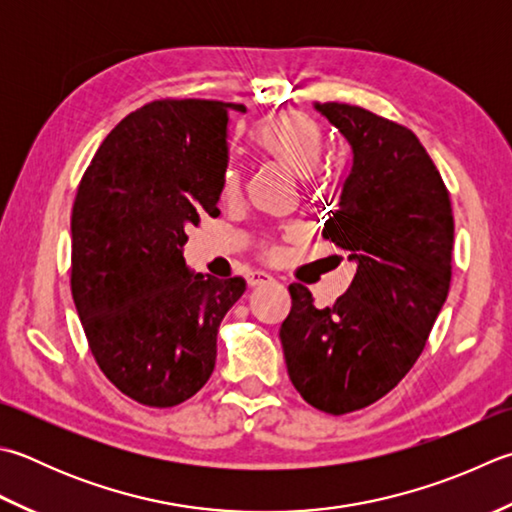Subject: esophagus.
Returning a JSON list of instances; mask_svg holds the SVG:
<instances>
[{
  "label": "esophagus",
  "mask_w": 512,
  "mask_h": 512,
  "mask_svg": "<svg viewBox=\"0 0 512 512\" xmlns=\"http://www.w3.org/2000/svg\"><path fill=\"white\" fill-rule=\"evenodd\" d=\"M270 282H275V279H273V275H268V273H262V270H253V273H250V275H248V286H250V288L264 286V284H270Z\"/></svg>",
  "instance_id": "34e87169"
}]
</instances>
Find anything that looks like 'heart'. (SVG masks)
Here are the masks:
<instances>
[{
	"label": "heart",
	"instance_id": "obj_1",
	"mask_svg": "<svg viewBox=\"0 0 512 512\" xmlns=\"http://www.w3.org/2000/svg\"><path fill=\"white\" fill-rule=\"evenodd\" d=\"M250 142L264 157L275 159L277 164L286 166L297 177H310L319 162V148H322V135L319 128L299 113H277L266 117L250 133ZM242 186V175L235 166H228L222 182L224 197H235ZM273 255V250H266Z\"/></svg>",
	"mask_w": 512,
	"mask_h": 512
}]
</instances>
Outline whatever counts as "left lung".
<instances>
[{"label": "left lung", "mask_w": 512, "mask_h": 512, "mask_svg": "<svg viewBox=\"0 0 512 512\" xmlns=\"http://www.w3.org/2000/svg\"><path fill=\"white\" fill-rule=\"evenodd\" d=\"M315 108L353 150L322 235L357 273L326 308L304 284H290L293 308L279 337L297 393L346 415L390 393L422 355L448 297L455 222L444 179L413 130L362 106Z\"/></svg>", "instance_id": "1"}]
</instances>
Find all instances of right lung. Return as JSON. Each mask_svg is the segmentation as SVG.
Instances as JSON below:
<instances>
[{
  "label": "right lung",
  "mask_w": 512,
  "mask_h": 512,
  "mask_svg": "<svg viewBox=\"0 0 512 512\" xmlns=\"http://www.w3.org/2000/svg\"><path fill=\"white\" fill-rule=\"evenodd\" d=\"M242 104L155 99L97 148L70 217V290L88 348L135 402L170 408L213 375L217 328L244 277L188 273L182 248L199 215H219L228 113Z\"/></svg>",
  "instance_id": "obj_1"
}]
</instances>
